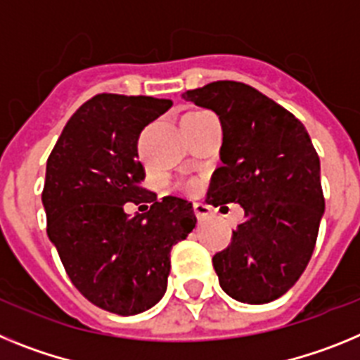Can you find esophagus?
<instances>
[{"label":"esophagus","mask_w":360,"mask_h":360,"mask_svg":"<svg viewBox=\"0 0 360 360\" xmlns=\"http://www.w3.org/2000/svg\"><path fill=\"white\" fill-rule=\"evenodd\" d=\"M193 212H195V215H198V219H208L212 214V208L208 205H205V202H193Z\"/></svg>","instance_id":"1"}]
</instances>
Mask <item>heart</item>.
Returning <instances> with one entry per match:
<instances>
[{"label":"heart","mask_w":360,"mask_h":360,"mask_svg":"<svg viewBox=\"0 0 360 360\" xmlns=\"http://www.w3.org/2000/svg\"><path fill=\"white\" fill-rule=\"evenodd\" d=\"M190 114H208V112H202V110H195V112H190ZM183 188H193V184L188 183V184H184Z\"/></svg>","instance_id":"1"}]
</instances>
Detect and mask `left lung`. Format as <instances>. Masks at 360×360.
<instances>
[{
  "label": "left lung",
  "instance_id": "obj_1",
  "mask_svg": "<svg viewBox=\"0 0 360 360\" xmlns=\"http://www.w3.org/2000/svg\"><path fill=\"white\" fill-rule=\"evenodd\" d=\"M183 99L215 112L223 127V165L206 202L245 210L230 246L212 259L219 284L239 302L275 301L308 266L324 214L310 136L295 115L245 83L215 81Z\"/></svg>",
  "mask_w": 360,
  "mask_h": 360
}]
</instances>
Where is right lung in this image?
<instances>
[{"label":"right lung","instance_id":"add662e5","mask_svg":"<svg viewBox=\"0 0 360 360\" xmlns=\"http://www.w3.org/2000/svg\"><path fill=\"white\" fill-rule=\"evenodd\" d=\"M170 106V99L99 94L68 120L46 161L49 239L72 284L112 314H141L161 301L172 246L198 223L192 202L158 201L139 184V134ZM124 202H148L150 210L128 216Z\"/></svg>","mask_w":360,"mask_h":360}]
</instances>
